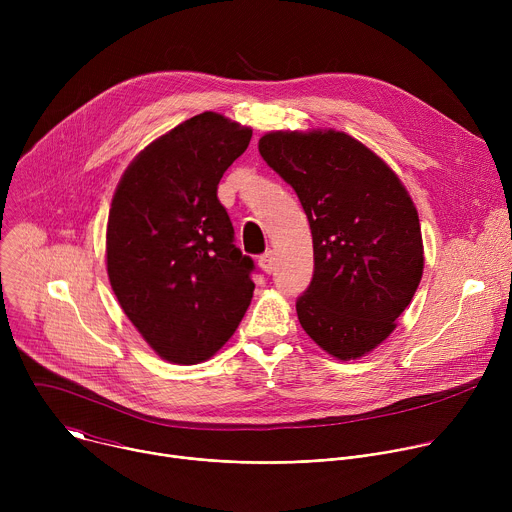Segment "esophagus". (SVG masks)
I'll use <instances>...</instances> for the list:
<instances>
[{
    "label": "esophagus",
    "mask_w": 512,
    "mask_h": 512,
    "mask_svg": "<svg viewBox=\"0 0 512 512\" xmlns=\"http://www.w3.org/2000/svg\"><path fill=\"white\" fill-rule=\"evenodd\" d=\"M275 259H273V253L271 251H267V253H263L261 257H259V267L265 271V273H271L273 271V263Z\"/></svg>",
    "instance_id": "obj_1"
}]
</instances>
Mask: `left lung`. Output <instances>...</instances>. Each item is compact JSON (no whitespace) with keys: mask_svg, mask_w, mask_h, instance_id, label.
I'll list each match as a JSON object with an SVG mask.
<instances>
[{"mask_svg":"<svg viewBox=\"0 0 512 512\" xmlns=\"http://www.w3.org/2000/svg\"><path fill=\"white\" fill-rule=\"evenodd\" d=\"M263 160L296 190L312 229L314 277L298 300L306 334L338 360L397 328L423 275L417 208L391 166L336 129L269 131Z\"/></svg>","mask_w":512,"mask_h":512,"instance_id":"obj_1","label":"left lung"}]
</instances>
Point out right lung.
I'll return each instance as SVG.
<instances>
[{
  "label": "right lung",
  "instance_id": "obj_1",
  "mask_svg": "<svg viewBox=\"0 0 512 512\" xmlns=\"http://www.w3.org/2000/svg\"><path fill=\"white\" fill-rule=\"evenodd\" d=\"M253 129L204 111L154 139L123 172L109 208L107 275L129 322L158 356L196 364L243 320L253 259L216 188Z\"/></svg>",
  "mask_w": 512,
  "mask_h": 512
}]
</instances>
